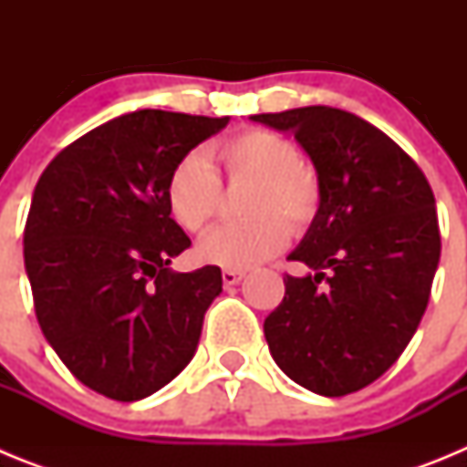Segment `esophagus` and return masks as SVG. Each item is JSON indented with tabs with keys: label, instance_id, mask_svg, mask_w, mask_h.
<instances>
[{
	"label": "esophagus",
	"instance_id": "1",
	"mask_svg": "<svg viewBox=\"0 0 467 467\" xmlns=\"http://www.w3.org/2000/svg\"><path fill=\"white\" fill-rule=\"evenodd\" d=\"M243 278H245V271H234V269L222 271V280H224L226 287H229V285H238Z\"/></svg>",
	"mask_w": 467,
	"mask_h": 467
}]
</instances>
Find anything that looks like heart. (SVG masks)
<instances>
[{
	"label": "heart",
	"instance_id": "obj_1",
	"mask_svg": "<svg viewBox=\"0 0 467 467\" xmlns=\"http://www.w3.org/2000/svg\"><path fill=\"white\" fill-rule=\"evenodd\" d=\"M213 156L231 182L250 180L243 198V222L214 229L198 243L201 262L224 269H253L283 250L286 226L304 231L320 208V180L306 161L296 159L290 138L247 128L214 147ZM220 177L203 154L192 151L177 161L166 184L172 217L184 231L201 234L220 210Z\"/></svg>",
	"mask_w": 467,
	"mask_h": 467
}]
</instances>
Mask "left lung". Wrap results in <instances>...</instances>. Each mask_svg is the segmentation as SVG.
I'll return each mask as SVG.
<instances>
[{"mask_svg": "<svg viewBox=\"0 0 467 467\" xmlns=\"http://www.w3.org/2000/svg\"><path fill=\"white\" fill-rule=\"evenodd\" d=\"M250 119L295 135L320 180V208L287 257L313 275L285 278L264 320L271 356L313 393H356L390 369L426 313L442 247L432 189L410 154L350 111Z\"/></svg>", "mask_w": 467, "mask_h": 467, "instance_id": "1", "label": "left lung"}]
</instances>
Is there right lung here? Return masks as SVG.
<instances>
[{"mask_svg": "<svg viewBox=\"0 0 467 467\" xmlns=\"http://www.w3.org/2000/svg\"><path fill=\"white\" fill-rule=\"evenodd\" d=\"M210 119L138 109L74 140L41 172L25 224V271L48 344L95 393L135 402L182 372L222 271L177 274L192 241L166 184L182 156L220 133Z\"/></svg>", "mask_w": 467, "mask_h": 467, "instance_id": "obj_1", "label": "right lung"}]
</instances>
